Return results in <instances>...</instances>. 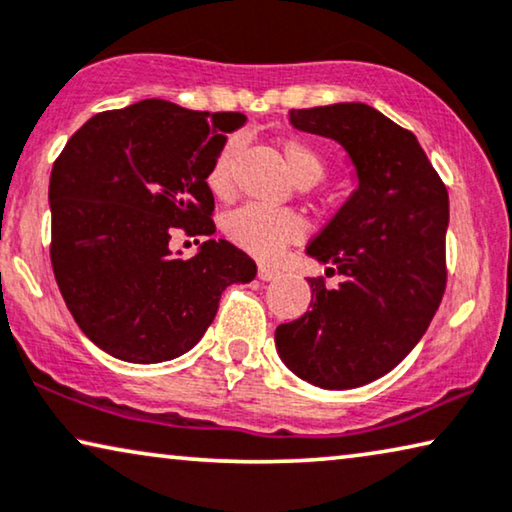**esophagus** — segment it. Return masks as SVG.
I'll return each mask as SVG.
<instances>
[{
	"instance_id": "esophagus-1",
	"label": "esophagus",
	"mask_w": 512,
	"mask_h": 512,
	"mask_svg": "<svg viewBox=\"0 0 512 512\" xmlns=\"http://www.w3.org/2000/svg\"><path fill=\"white\" fill-rule=\"evenodd\" d=\"M279 277V270L270 268V265H258V279L261 281H272Z\"/></svg>"
}]
</instances>
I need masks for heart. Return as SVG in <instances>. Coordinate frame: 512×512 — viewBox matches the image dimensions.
Wrapping results in <instances>:
<instances>
[{
  "instance_id": "1",
  "label": "heart",
  "mask_w": 512,
  "mask_h": 512,
  "mask_svg": "<svg viewBox=\"0 0 512 512\" xmlns=\"http://www.w3.org/2000/svg\"><path fill=\"white\" fill-rule=\"evenodd\" d=\"M242 147L240 136H231L221 145L217 157L212 161L207 184L214 194H226L231 189L233 164ZM286 166L298 184H316L323 177V159L314 147L302 140H284L281 143ZM226 233L238 247L258 258L277 256L288 242H295L302 235V221L293 212L277 210L268 205H242L228 214Z\"/></svg>"
}]
</instances>
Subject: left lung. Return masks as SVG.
<instances>
[{
	"label": "left lung",
	"instance_id": "1",
	"mask_svg": "<svg viewBox=\"0 0 512 512\" xmlns=\"http://www.w3.org/2000/svg\"><path fill=\"white\" fill-rule=\"evenodd\" d=\"M293 129L346 152L355 187L305 254L342 274L309 277V311L274 330L284 365L325 390L360 388L420 342L446 288L448 191L411 131L367 103L291 110Z\"/></svg>",
	"mask_w": 512,
	"mask_h": 512
}]
</instances>
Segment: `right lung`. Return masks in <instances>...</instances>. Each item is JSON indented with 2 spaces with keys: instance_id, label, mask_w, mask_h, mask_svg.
Instances as JSON below:
<instances>
[{
  "instance_id": "right-lung-1",
  "label": "right lung",
  "mask_w": 512,
  "mask_h": 512,
  "mask_svg": "<svg viewBox=\"0 0 512 512\" xmlns=\"http://www.w3.org/2000/svg\"><path fill=\"white\" fill-rule=\"evenodd\" d=\"M242 113H201L164 99L106 110L73 133L50 173L53 261L78 328L117 360L180 358L210 328L231 284L256 263L226 240L191 258L170 233L212 235V161Z\"/></svg>"
}]
</instances>
